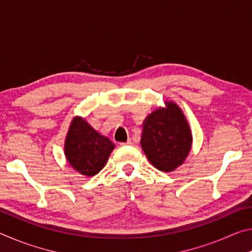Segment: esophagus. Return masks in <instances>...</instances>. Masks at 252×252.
Returning <instances> with one entry per match:
<instances>
[{
	"label": "esophagus",
	"instance_id": "1",
	"mask_svg": "<svg viewBox=\"0 0 252 252\" xmlns=\"http://www.w3.org/2000/svg\"><path fill=\"white\" fill-rule=\"evenodd\" d=\"M132 144H133V142H132V140H131V139H129V140H127L126 142H123V143H121V146H132Z\"/></svg>",
	"mask_w": 252,
	"mask_h": 252
}]
</instances>
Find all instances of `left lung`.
<instances>
[{"label":"left lung","instance_id":"left-lung-1","mask_svg":"<svg viewBox=\"0 0 252 252\" xmlns=\"http://www.w3.org/2000/svg\"><path fill=\"white\" fill-rule=\"evenodd\" d=\"M165 105L146 118L140 143L153 167L170 172L189 155L192 134L181 109L171 101L165 102Z\"/></svg>","mask_w":252,"mask_h":252}]
</instances>
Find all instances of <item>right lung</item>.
<instances>
[{
	"label": "right lung",
	"instance_id": "add662e5",
	"mask_svg": "<svg viewBox=\"0 0 252 252\" xmlns=\"http://www.w3.org/2000/svg\"><path fill=\"white\" fill-rule=\"evenodd\" d=\"M114 144L101 135L81 117H75L67 131L64 153L71 167L79 173L93 177L108 161Z\"/></svg>",
	"mask_w": 252,
	"mask_h": 252
}]
</instances>
